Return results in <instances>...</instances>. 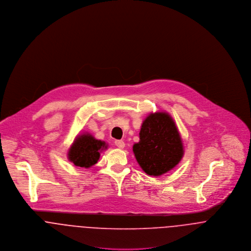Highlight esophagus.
I'll return each mask as SVG.
<instances>
[{
    "instance_id": "34e87169",
    "label": "esophagus",
    "mask_w": 251,
    "mask_h": 251,
    "mask_svg": "<svg viewBox=\"0 0 251 251\" xmlns=\"http://www.w3.org/2000/svg\"><path fill=\"white\" fill-rule=\"evenodd\" d=\"M114 144L117 146V147H119V148H124V146H125V142L123 141V140H115L114 141Z\"/></svg>"
}]
</instances>
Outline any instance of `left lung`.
Listing matches in <instances>:
<instances>
[{
    "label": "left lung",
    "mask_w": 251,
    "mask_h": 251,
    "mask_svg": "<svg viewBox=\"0 0 251 251\" xmlns=\"http://www.w3.org/2000/svg\"><path fill=\"white\" fill-rule=\"evenodd\" d=\"M139 142L133 151L140 167L151 176H160L183 157V144L172 118L165 112L151 113L142 123Z\"/></svg>",
    "instance_id": "obj_1"
}]
</instances>
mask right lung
<instances>
[{"label":"right lung","mask_w":251,"mask_h":251,"mask_svg":"<svg viewBox=\"0 0 251 251\" xmlns=\"http://www.w3.org/2000/svg\"><path fill=\"white\" fill-rule=\"evenodd\" d=\"M104 147L106 148L105 142L95 139L90 135H82L71 146L68 158L76 167H90L98 162L99 151Z\"/></svg>","instance_id":"right-lung-1"}]
</instances>
